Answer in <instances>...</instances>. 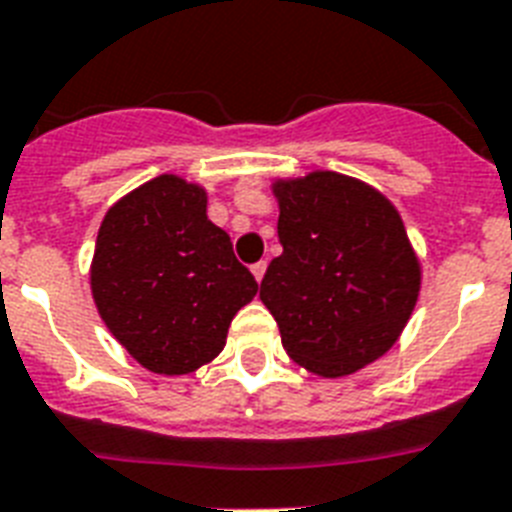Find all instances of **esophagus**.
I'll list each match as a JSON object with an SVG mask.
<instances>
[{
	"instance_id": "esophagus-1",
	"label": "esophagus",
	"mask_w": 512,
	"mask_h": 512,
	"mask_svg": "<svg viewBox=\"0 0 512 512\" xmlns=\"http://www.w3.org/2000/svg\"><path fill=\"white\" fill-rule=\"evenodd\" d=\"M251 272H253V277H256V280H264V275H267V261H256V264H253L251 267Z\"/></svg>"
}]
</instances>
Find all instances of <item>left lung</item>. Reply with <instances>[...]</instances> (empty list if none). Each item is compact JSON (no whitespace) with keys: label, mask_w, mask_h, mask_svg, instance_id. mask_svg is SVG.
<instances>
[{"label":"left lung","mask_w":512,"mask_h":512,"mask_svg":"<svg viewBox=\"0 0 512 512\" xmlns=\"http://www.w3.org/2000/svg\"><path fill=\"white\" fill-rule=\"evenodd\" d=\"M282 253L259 298L288 357L320 378H346L386 354L410 322L423 267L396 206L338 171L275 179Z\"/></svg>","instance_id":"8db88e82"}]
</instances>
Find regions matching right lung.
Here are the masks:
<instances>
[{
    "instance_id": "add662e5",
    "label": "right lung",
    "mask_w": 512,
    "mask_h": 512,
    "mask_svg": "<svg viewBox=\"0 0 512 512\" xmlns=\"http://www.w3.org/2000/svg\"><path fill=\"white\" fill-rule=\"evenodd\" d=\"M206 208V187L161 174L116 200L97 232L94 306L113 338L158 375L214 362L232 317L259 290Z\"/></svg>"
}]
</instances>
